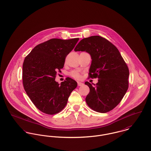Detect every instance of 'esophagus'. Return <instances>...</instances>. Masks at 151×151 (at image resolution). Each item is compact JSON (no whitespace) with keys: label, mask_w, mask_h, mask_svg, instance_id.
<instances>
[{"label":"esophagus","mask_w":151,"mask_h":151,"mask_svg":"<svg viewBox=\"0 0 151 151\" xmlns=\"http://www.w3.org/2000/svg\"><path fill=\"white\" fill-rule=\"evenodd\" d=\"M78 84L79 86H83L84 84L82 82H78Z\"/></svg>","instance_id":"esophagus-1"}]
</instances>
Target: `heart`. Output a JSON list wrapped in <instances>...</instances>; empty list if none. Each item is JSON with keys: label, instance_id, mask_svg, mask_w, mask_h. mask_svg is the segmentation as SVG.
I'll return each mask as SVG.
<instances>
[{"label": "heart", "instance_id": "obj_1", "mask_svg": "<svg viewBox=\"0 0 151 151\" xmlns=\"http://www.w3.org/2000/svg\"><path fill=\"white\" fill-rule=\"evenodd\" d=\"M70 75L73 77V78L75 79H80L81 78V75L79 74V73L78 72V71H76V70H73V71H72L71 72H70Z\"/></svg>", "mask_w": 151, "mask_h": 151}]
</instances>
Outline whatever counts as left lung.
I'll list each match as a JSON object with an SVG mask.
<instances>
[{"mask_svg":"<svg viewBox=\"0 0 151 151\" xmlns=\"http://www.w3.org/2000/svg\"><path fill=\"white\" fill-rule=\"evenodd\" d=\"M74 50L86 51L92 61L89 77L99 79L90 88L86 101L93 110L106 113L115 108L125 95L129 87V70L116 46L100 36H92L82 39Z\"/></svg>","mask_w":151,"mask_h":151,"instance_id":"left-lung-1","label":"left lung"}]
</instances>
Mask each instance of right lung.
<instances>
[{
    "label": "right lung",
    "instance_id": "right-lung-1",
    "mask_svg": "<svg viewBox=\"0 0 151 151\" xmlns=\"http://www.w3.org/2000/svg\"><path fill=\"white\" fill-rule=\"evenodd\" d=\"M79 39H51L35 46L25 58L22 65L24 89L35 106L45 114L54 115L61 111L77 87V82L70 78L61 84L55 78Z\"/></svg>",
    "mask_w": 151,
    "mask_h": 151
}]
</instances>
